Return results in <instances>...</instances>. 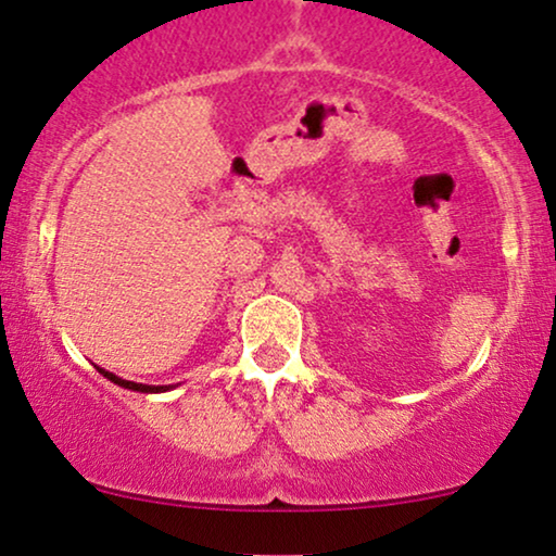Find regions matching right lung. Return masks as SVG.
Here are the masks:
<instances>
[{"instance_id": "1", "label": "right lung", "mask_w": 556, "mask_h": 556, "mask_svg": "<svg viewBox=\"0 0 556 556\" xmlns=\"http://www.w3.org/2000/svg\"><path fill=\"white\" fill-rule=\"evenodd\" d=\"M96 369L101 371L105 379H111L113 384L124 387V390H134V392H147V394L149 392H166V390H172V387H174V384H139V382H128V379H121V377H116L109 369H103V367H96Z\"/></svg>"}]
</instances>
